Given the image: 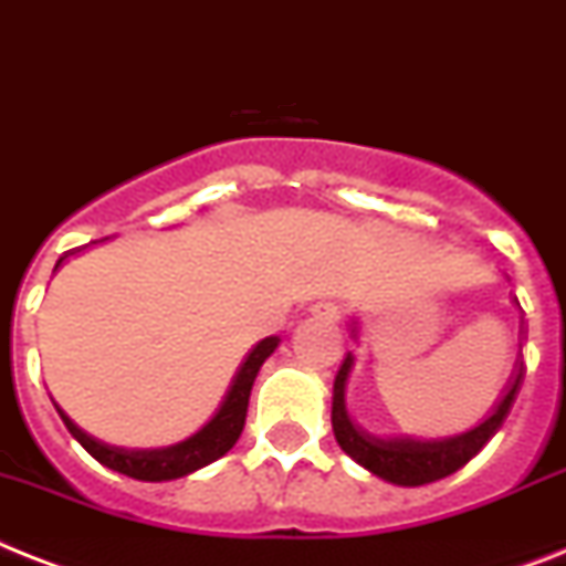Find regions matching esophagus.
Masks as SVG:
<instances>
[{
  "instance_id": "34e87169",
  "label": "esophagus",
  "mask_w": 566,
  "mask_h": 566,
  "mask_svg": "<svg viewBox=\"0 0 566 566\" xmlns=\"http://www.w3.org/2000/svg\"><path fill=\"white\" fill-rule=\"evenodd\" d=\"M311 313L316 316V319H325V322H336L339 319V305H334V302H319V305H313Z\"/></svg>"
}]
</instances>
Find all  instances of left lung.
I'll use <instances>...</instances> for the list:
<instances>
[{"label": "left lung", "mask_w": 566, "mask_h": 566, "mask_svg": "<svg viewBox=\"0 0 566 566\" xmlns=\"http://www.w3.org/2000/svg\"><path fill=\"white\" fill-rule=\"evenodd\" d=\"M350 368H354V356L348 354L334 379L331 422H334L336 443L359 467H365L371 474L382 478V481L397 483V486H426V483L440 481L446 474L467 467L469 460L481 452L483 446L495 437V431L501 429L517 391H521V382H524V368H517V374L512 377L510 388H506L503 400L495 406V411L481 426L467 431V434L446 437V440H411V437H391V440H386V437L368 434V431L359 429L350 420L348 408H345V386H348Z\"/></svg>", "instance_id": "8db88e82"}]
</instances>
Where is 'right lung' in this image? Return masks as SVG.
<instances>
[{
	"instance_id": "obj_1",
	"label": "right lung",
	"mask_w": 566,
	"mask_h": 566,
	"mask_svg": "<svg viewBox=\"0 0 566 566\" xmlns=\"http://www.w3.org/2000/svg\"><path fill=\"white\" fill-rule=\"evenodd\" d=\"M60 261H56V268H60ZM275 348H279V336L261 339L259 345L250 350V356H247L244 365L239 368L235 379H232L230 391H227L224 402H221V408L216 411V417H212L198 434L187 437L184 443H175L169 446V449H117V446L99 443L97 437L85 434L77 422L71 420L56 402L54 408L60 411V417H63L65 429L71 431V437H74L85 452L92 454V458L97 460V463H103L106 469L146 483L175 481V478H187V474L198 472V469L210 467L212 460L224 458L232 446H235V440H239L241 431H244L247 406H250V391H253V382L255 377H259V368Z\"/></svg>"
}]
</instances>
